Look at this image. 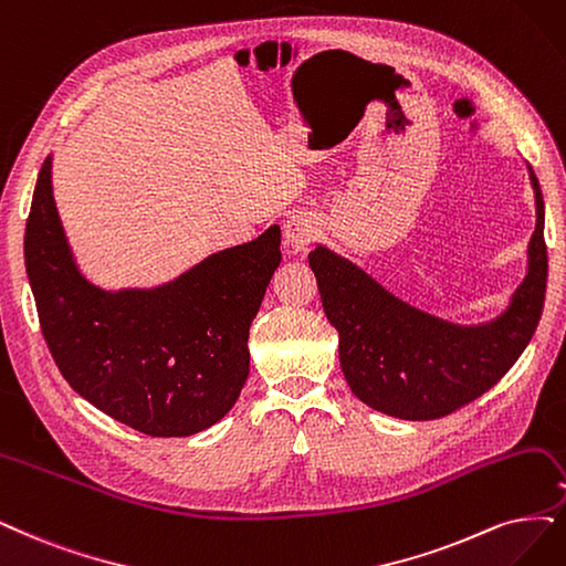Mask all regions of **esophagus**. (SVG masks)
Wrapping results in <instances>:
<instances>
[{"label": "esophagus", "mask_w": 566, "mask_h": 566, "mask_svg": "<svg viewBox=\"0 0 566 566\" xmlns=\"http://www.w3.org/2000/svg\"><path fill=\"white\" fill-rule=\"evenodd\" d=\"M319 238V221L317 217H312L307 212H296L294 217H289L284 226V240L291 249H305Z\"/></svg>", "instance_id": "34e87169"}]
</instances>
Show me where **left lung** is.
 Wrapping results in <instances>:
<instances>
[{
  "label": "left lung",
  "mask_w": 566,
  "mask_h": 566,
  "mask_svg": "<svg viewBox=\"0 0 566 566\" xmlns=\"http://www.w3.org/2000/svg\"><path fill=\"white\" fill-rule=\"evenodd\" d=\"M532 172V170H530ZM536 193V230L530 272L496 322L462 328L415 310L370 280L364 270L317 247L310 254L328 322L340 336V366L349 389L380 412L401 420H438L492 389L530 345L548 282L543 196Z\"/></svg>",
  "instance_id": "left-lung-1"
}]
</instances>
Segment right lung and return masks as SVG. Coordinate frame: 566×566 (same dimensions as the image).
Here are the masks:
<instances>
[{
	"label": "right lung",
	"mask_w": 566,
	"mask_h": 566,
	"mask_svg": "<svg viewBox=\"0 0 566 566\" xmlns=\"http://www.w3.org/2000/svg\"><path fill=\"white\" fill-rule=\"evenodd\" d=\"M280 261V228L270 226L160 289L107 294L74 265L51 158L39 170L25 268L41 333L76 394L146 436H191L235 406L249 375V326Z\"/></svg>",
	"instance_id": "add662e5"
}]
</instances>
